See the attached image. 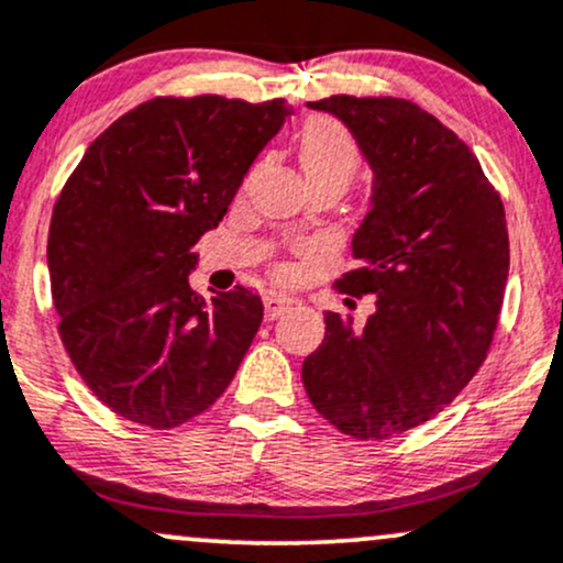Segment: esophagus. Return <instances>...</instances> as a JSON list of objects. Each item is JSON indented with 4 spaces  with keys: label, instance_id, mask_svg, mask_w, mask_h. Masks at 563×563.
<instances>
[{
    "label": "esophagus",
    "instance_id": "1",
    "mask_svg": "<svg viewBox=\"0 0 563 563\" xmlns=\"http://www.w3.org/2000/svg\"><path fill=\"white\" fill-rule=\"evenodd\" d=\"M291 310V299L286 294H267L264 296V312H267L269 320L280 318L283 312Z\"/></svg>",
    "mask_w": 563,
    "mask_h": 563
}]
</instances>
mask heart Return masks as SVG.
<instances>
[{"label":"heart","mask_w":563,"mask_h":563,"mask_svg":"<svg viewBox=\"0 0 563 563\" xmlns=\"http://www.w3.org/2000/svg\"><path fill=\"white\" fill-rule=\"evenodd\" d=\"M299 157L310 181L347 184L361 168V146L342 122L331 117H312L299 139Z\"/></svg>","instance_id":"obj_1"}]
</instances>
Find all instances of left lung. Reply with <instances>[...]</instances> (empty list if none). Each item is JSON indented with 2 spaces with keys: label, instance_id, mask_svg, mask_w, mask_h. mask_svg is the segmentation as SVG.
<instances>
[{
  "label": "left lung",
  "instance_id": "obj_1",
  "mask_svg": "<svg viewBox=\"0 0 563 563\" xmlns=\"http://www.w3.org/2000/svg\"><path fill=\"white\" fill-rule=\"evenodd\" d=\"M374 170L352 234L344 294H374L366 323L325 312L301 382L318 413L357 441L424 424L467 387L492 347L510 267L499 191L471 146L406 98L331 96Z\"/></svg>",
  "mask_w": 563,
  "mask_h": 563
}]
</instances>
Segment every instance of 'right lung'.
Here are the masks:
<instances>
[{
  "instance_id": "obj_1",
  "label": "right lung",
  "mask_w": 563,
  "mask_h": 563,
  "mask_svg": "<svg viewBox=\"0 0 563 563\" xmlns=\"http://www.w3.org/2000/svg\"><path fill=\"white\" fill-rule=\"evenodd\" d=\"M288 114L283 98L157 96L111 122L60 189L47 238L60 342L120 417L178 428L230 387L264 307L243 286L202 299L191 249Z\"/></svg>"
}]
</instances>
